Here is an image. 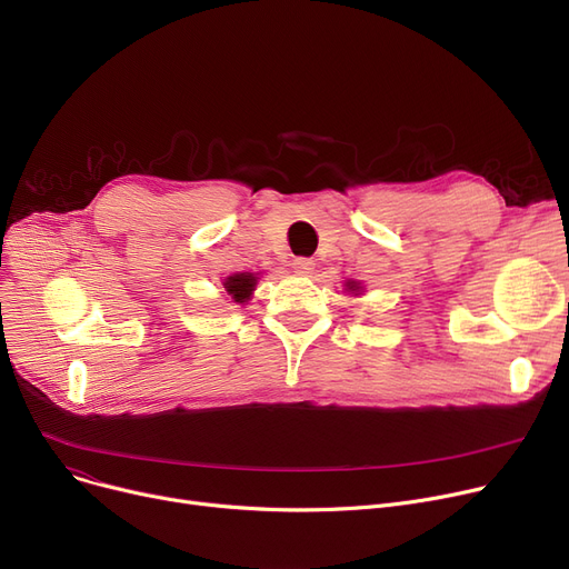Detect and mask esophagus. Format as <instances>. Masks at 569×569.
Here are the masks:
<instances>
[{"label": "esophagus", "mask_w": 569, "mask_h": 569, "mask_svg": "<svg viewBox=\"0 0 569 569\" xmlns=\"http://www.w3.org/2000/svg\"><path fill=\"white\" fill-rule=\"evenodd\" d=\"M292 267H295V272L302 274V277H311L316 272V262L311 258H297L292 262Z\"/></svg>", "instance_id": "34e87169"}]
</instances>
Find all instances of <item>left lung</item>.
I'll return each instance as SVG.
<instances>
[{
	"instance_id": "8db88e82",
	"label": "left lung",
	"mask_w": 569,
	"mask_h": 569,
	"mask_svg": "<svg viewBox=\"0 0 569 569\" xmlns=\"http://www.w3.org/2000/svg\"><path fill=\"white\" fill-rule=\"evenodd\" d=\"M346 286H348V290H350V292H355V295L360 292V283H357V281H348Z\"/></svg>"
}]
</instances>
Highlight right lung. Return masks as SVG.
<instances>
[{
    "instance_id": "obj_1",
    "label": "right lung",
    "mask_w": 569,
    "mask_h": 569,
    "mask_svg": "<svg viewBox=\"0 0 569 569\" xmlns=\"http://www.w3.org/2000/svg\"><path fill=\"white\" fill-rule=\"evenodd\" d=\"M256 281H258L256 274L242 272V274L228 277V279L223 281V288H226V292L232 297V300H234L237 305H244V302L251 300V295H253V290H256Z\"/></svg>"
}]
</instances>
